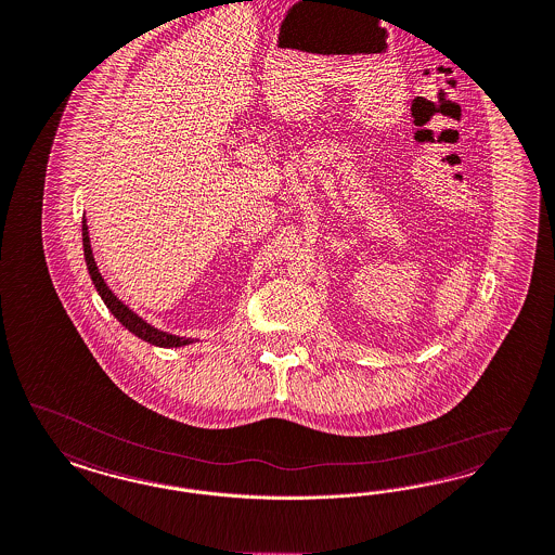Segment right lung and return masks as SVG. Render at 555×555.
I'll return each mask as SVG.
<instances>
[{
	"label": "right lung",
	"instance_id": "1",
	"mask_svg": "<svg viewBox=\"0 0 555 555\" xmlns=\"http://www.w3.org/2000/svg\"><path fill=\"white\" fill-rule=\"evenodd\" d=\"M81 242H83V256H86V267L90 272V279L96 287L98 295L102 297L104 306L111 309V313L115 315L116 320L120 324L125 325L131 334H134L137 338L145 340L153 346H159V348H180V346L192 345L194 338H182V336H176V334H168L164 330H157L152 324H147L141 315H137L133 309L125 306L115 293L111 291V287L104 283L102 274L96 267V260H94V254H92V244H90V233H88V225H86V217L81 219Z\"/></svg>",
	"mask_w": 555,
	"mask_h": 555
}]
</instances>
